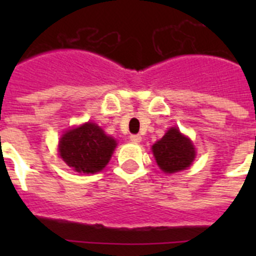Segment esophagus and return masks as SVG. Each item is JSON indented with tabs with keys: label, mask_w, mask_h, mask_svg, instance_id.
Masks as SVG:
<instances>
[{
	"label": "esophagus",
	"mask_w": 256,
	"mask_h": 256,
	"mask_svg": "<svg viewBox=\"0 0 256 256\" xmlns=\"http://www.w3.org/2000/svg\"><path fill=\"white\" fill-rule=\"evenodd\" d=\"M130 141L134 142V144H138V142L142 141V137L140 134H130Z\"/></svg>",
	"instance_id": "1"
}]
</instances>
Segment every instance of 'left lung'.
Segmentation results:
<instances>
[{"label": "left lung", "instance_id": "left-lung-1", "mask_svg": "<svg viewBox=\"0 0 256 256\" xmlns=\"http://www.w3.org/2000/svg\"><path fill=\"white\" fill-rule=\"evenodd\" d=\"M156 162L165 173H176L188 168L195 159L194 144L177 128H170L152 146Z\"/></svg>", "mask_w": 256, "mask_h": 256}]
</instances>
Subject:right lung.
Wrapping results in <instances>:
<instances>
[{"label": "right lung", "instance_id": "right-lung-1", "mask_svg": "<svg viewBox=\"0 0 256 256\" xmlns=\"http://www.w3.org/2000/svg\"><path fill=\"white\" fill-rule=\"evenodd\" d=\"M116 146L94 123H86L62 134L58 144L60 156L79 173H96L105 168Z\"/></svg>", "mask_w": 256, "mask_h": 256}]
</instances>
